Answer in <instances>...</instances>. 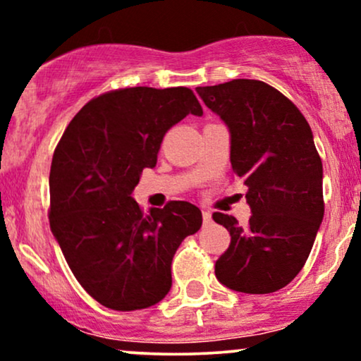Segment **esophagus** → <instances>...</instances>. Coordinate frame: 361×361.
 <instances>
[{
	"instance_id": "1",
	"label": "esophagus",
	"mask_w": 361,
	"mask_h": 361,
	"mask_svg": "<svg viewBox=\"0 0 361 361\" xmlns=\"http://www.w3.org/2000/svg\"><path fill=\"white\" fill-rule=\"evenodd\" d=\"M202 219H204V226H209L212 222V215H210V212H207V210H202Z\"/></svg>"
}]
</instances>
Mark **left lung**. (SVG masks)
Wrapping results in <instances>:
<instances>
[{"label":"left lung","mask_w":361,"mask_h":361,"mask_svg":"<svg viewBox=\"0 0 361 361\" xmlns=\"http://www.w3.org/2000/svg\"><path fill=\"white\" fill-rule=\"evenodd\" d=\"M231 130V164L246 185L251 217L214 212L231 244L215 276L244 293H271L299 275L324 217L322 161L307 120L285 94L258 80L198 86Z\"/></svg>","instance_id":"obj_1"}]
</instances>
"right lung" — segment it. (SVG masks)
<instances>
[{
    "label": "right lung",
    "instance_id": "obj_1",
    "mask_svg": "<svg viewBox=\"0 0 361 361\" xmlns=\"http://www.w3.org/2000/svg\"><path fill=\"white\" fill-rule=\"evenodd\" d=\"M198 115L193 91L120 88L93 98L69 122L52 156L49 222L81 287L114 310L146 309L171 288V261L202 212L169 202L144 212L130 197L156 166L164 134Z\"/></svg>",
    "mask_w": 361,
    "mask_h": 361
}]
</instances>
